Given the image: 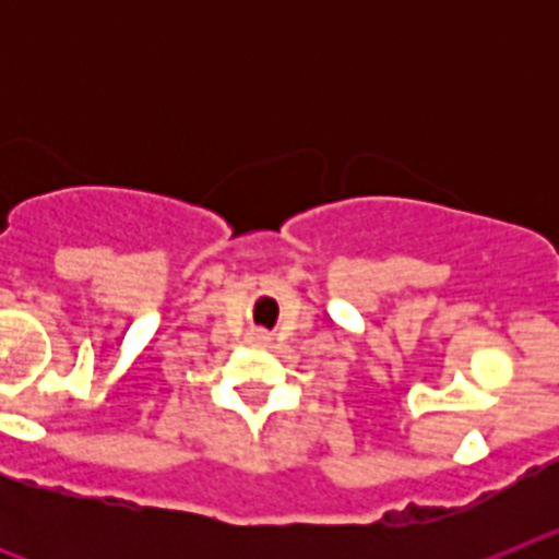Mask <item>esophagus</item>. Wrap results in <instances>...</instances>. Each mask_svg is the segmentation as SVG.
<instances>
[{"instance_id":"obj_1","label":"esophagus","mask_w":559,"mask_h":559,"mask_svg":"<svg viewBox=\"0 0 559 559\" xmlns=\"http://www.w3.org/2000/svg\"><path fill=\"white\" fill-rule=\"evenodd\" d=\"M260 341H265V335H263V333H260Z\"/></svg>"}]
</instances>
